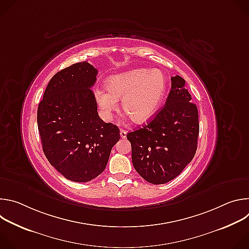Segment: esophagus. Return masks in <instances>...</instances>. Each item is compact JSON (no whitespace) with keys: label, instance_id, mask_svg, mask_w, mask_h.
I'll use <instances>...</instances> for the list:
<instances>
[{"label":"esophagus","instance_id":"esophagus-1","mask_svg":"<svg viewBox=\"0 0 249 249\" xmlns=\"http://www.w3.org/2000/svg\"><path fill=\"white\" fill-rule=\"evenodd\" d=\"M120 137H121L122 139H125V138L127 137V131L124 130V129H121V130H120Z\"/></svg>","mask_w":249,"mask_h":249}]
</instances>
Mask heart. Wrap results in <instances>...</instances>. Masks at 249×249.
Here are the masks:
<instances>
[{
	"label": "heart",
	"mask_w": 249,
	"mask_h": 249,
	"mask_svg": "<svg viewBox=\"0 0 249 249\" xmlns=\"http://www.w3.org/2000/svg\"><path fill=\"white\" fill-rule=\"evenodd\" d=\"M106 89L94 90V98L101 116L110 120L122 108L136 123H145L155 116L166 90L165 75L159 69H133L111 75L106 80Z\"/></svg>",
	"instance_id": "obj_1"
}]
</instances>
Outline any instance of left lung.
I'll use <instances>...</instances> for the list:
<instances>
[{"mask_svg": "<svg viewBox=\"0 0 249 249\" xmlns=\"http://www.w3.org/2000/svg\"><path fill=\"white\" fill-rule=\"evenodd\" d=\"M198 135L197 106L191 102L184 79L172 77L163 108L143 128L127 134L136 171L149 183L169 182L194 158Z\"/></svg>", "mask_w": 249, "mask_h": 249, "instance_id": "8db88e82", "label": "left lung"}]
</instances>
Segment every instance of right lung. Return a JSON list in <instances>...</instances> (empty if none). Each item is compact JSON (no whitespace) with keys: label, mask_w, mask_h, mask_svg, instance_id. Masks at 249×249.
Wrapping results in <instances>:
<instances>
[{"label":"right lung","mask_w":249,"mask_h":249,"mask_svg":"<svg viewBox=\"0 0 249 249\" xmlns=\"http://www.w3.org/2000/svg\"><path fill=\"white\" fill-rule=\"evenodd\" d=\"M97 70L87 61L53 76L38 104L42 149L65 178L88 182L106 167L120 139L119 128L99 118L94 94Z\"/></svg>","instance_id":"1"}]
</instances>
